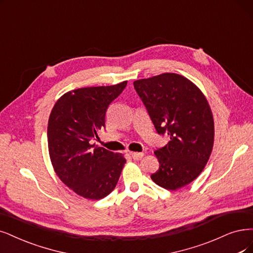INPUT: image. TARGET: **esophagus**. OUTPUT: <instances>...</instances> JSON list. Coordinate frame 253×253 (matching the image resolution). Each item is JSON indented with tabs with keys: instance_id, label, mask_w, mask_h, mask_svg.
Listing matches in <instances>:
<instances>
[{
	"instance_id": "obj_1",
	"label": "esophagus",
	"mask_w": 253,
	"mask_h": 253,
	"mask_svg": "<svg viewBox=\"0 0 253 253\" xmlns=\"http://www.w3.org/2000/svg\"><path fill=\"white\" fill-rule=\"evenodd\" d=\"M130 155L132 156L133 160H141V158L144 156V153L141 152H130Z\"/></svg>"
}]
</instances>
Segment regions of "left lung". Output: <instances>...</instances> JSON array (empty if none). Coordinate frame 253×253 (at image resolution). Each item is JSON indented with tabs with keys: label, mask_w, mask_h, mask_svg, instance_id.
Masks as SVG:
<instances>
[{
	"label": "left lung",
	"mask_w": 253,
	"mask_h": 253,
	"mask_svg": "<svg viewBox=\"0 0 253 253\" xmlns=\"http://www.w3.org/2000/svg\"><path fill=\"white\" fill-rule=\"evenodd\" d=\"M156 131L170 141L154 151L160 168L151 179L162 188L178 190L203 171L212 151L214 125L209 102L191 80L175 73L133 82Z\"/></svg>",
	"instance_id": "obj_1"
}]
</instances>
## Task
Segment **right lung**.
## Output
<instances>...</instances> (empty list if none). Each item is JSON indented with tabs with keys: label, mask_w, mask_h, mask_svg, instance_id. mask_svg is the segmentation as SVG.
Returning a JSON list of instances; mask_svg holds the SVG:
<instances>
[{
	"label": "right lung",
	"mask_w": 253,
	"mask_h": 253,
	"mask_svg": "<svg viewBox=\"0 0 253 253\" xmlns=\"http://www.w3.org/2000/svg\"><path fill=\"white\" fill-rule=\"evenodd\" d=\"M127 85L82 87L65 92L50 114L48 147L52 166L60 180L77 195L100 200L118 183L126 160L122 153L91 145L98 131L105 128L110 103Z\"/></svg>",
	"instance_id": "right-lung-1"
}]
</instances>
